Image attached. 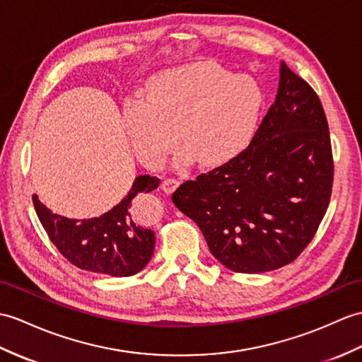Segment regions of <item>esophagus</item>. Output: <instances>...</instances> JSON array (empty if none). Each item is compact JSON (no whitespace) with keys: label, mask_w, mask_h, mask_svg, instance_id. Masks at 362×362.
Listing matches in <instances>:
<instances>
[{"label":"esophagus","mask_w":362,"mask_h":362,"mask_svg":"<svg viewBox=\"0 0 362 362\" xmlns=\"http://www.w3.org/2000/svg\"><path fill=\"white\" fill-rule=\"evenodd\" d=\"M177 187H179V180L177 179L170 177V179H165L162 182V189L165 192H173V191H175V188H177Z\"/></svg>","instance_id":"1"}]
</instances>
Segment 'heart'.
<instances>
[{
    "mask_svg": "<svg viewBox=\"0 0 362 362\" xmlns=\"http://www.w3.org/2000/svg\"><path fill=\"white\" fill-rule=\"evenodd\" d=\"M262 90L247 75L196 62L158 75L146 98L126 107L124 123L134 153L149 168L160 166L177 143L180 158L221 166L250 145L257 128Z\"/></svg>",
    "mask_w": 362,
    "mask_h": 362,
    "instance_id": "heart-1",
    "label": "heart"
}]
</instances>
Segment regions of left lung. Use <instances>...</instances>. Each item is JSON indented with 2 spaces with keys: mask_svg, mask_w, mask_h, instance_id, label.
I'll list each match as a JSON object with an SVG mask.
<instances>
[{
  "mask_svg": "<svg viewBox=\"0 0 362 362\" xmlns=\"http://www.w3.org/2000/svg\"><path fill=\"white\" fill-rule=\"evenodd\" d=\"M333 157L321 100L284 62L274 103L245 151L182 183L174 205L194 221L211 255L236 273L293 262L329 206Z\"/></svg>",
  "mask_w": 362,
  "mask_h": 362,
  "instance_id": "1",
  "label": "left lung"
}]
</instances>
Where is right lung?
Segmentation results:
<instances>
[{
	"label": "right lung",
	"instance_id": "right-lung-1",
	"mask_svg": "<svg viewBox=\"0 0 362 362\" xmlns=\"http://www.w3.org/2000/svg\"><path fill=\"white\" fill-rule=\"evenodd\" d=\"M157 187V177L139 175L119 205L83 221L54 214L37 194L32 200L49 239L72 265L97 274L128 277L149 264L156 245L154 231L140 226L134 217L132 199Z\"/></svg>",
	"mask_w": 362,
	"mask_h": 362
}]
</instances>
